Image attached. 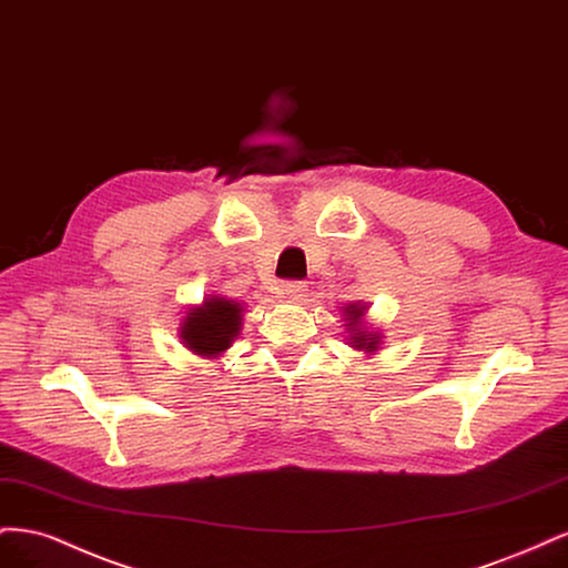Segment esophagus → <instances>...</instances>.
Wrapping results in <instances>:
<instances>
[{"mask_svg":"<svg viewBox=\"0 0 568 568\" xmlns=\"http://www.w3.org/2000/svg\"><path fill=\"white\" fill-rule=\"evenodd\" d=\"M282 291H284V294H286L291 301H301V298L305 296L307 284H305V282H284Z\"/></svg>","mask_w":568,"mask_h":568,"instance_id":"1","label":"esophagus"}]
</instances>
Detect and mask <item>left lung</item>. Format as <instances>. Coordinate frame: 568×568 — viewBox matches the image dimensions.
Wrapping results in <instances>:
<instances>
[{
  "instance_id": "obj_1",
  "label": "left lung",
  "mask_w": 568,
  "mask_h": 568,
  "mask_svg": "<svg viewBox=\"0 0 568 568\" xmlns=\"http://www.w3.org/2000/svg\"><path fill=\"white\" fill-rule=\"evenodd\" d=\"M365 311H367V305H363V303H351L348 307H346V317L348 320V341H351V346L355 348V351H365V353H374V351H379V346H382V334L379 332H369L367 326L363 324V317H365Z\"/></svg>"
}]
</instances>
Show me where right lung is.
<instances>
[{"label": "right lung", "mask_w": 568, "mask_h": 568, "mask_svg": "<svg viewBox=\"0 0 568 568\" xmlns=\"http://www.w3.org/2000/svg\"><path fill=\"white\" fill-rule=\"evenodd\" d=\"M242 313L244 305L236 301L222 296L205 298L182 320L180 338L192 353L201 357H217L242 334Z\"/></svg>", "instance_id": "add662e5"}]
</instances>
